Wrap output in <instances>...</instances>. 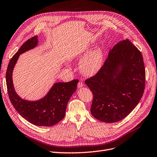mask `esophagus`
Listing matches in <instances>:
<instances>
[{"label": "esophagus", "instance_id": "esophagus-1", "mask_svg": "<svg viewBox=\"0 0 157 157\" xmlns=\"http://www.w3.org/2000/svg\"><path fill=\"white\" fill-rule=\"evenodd\" d=\"M83 86H84V83L82 82H81V81H79L78 83V88H80L83 87Z\"/></svg>", "mask_w": 157, "mask_h": 157}]
</instances>
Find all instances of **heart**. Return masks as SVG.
Here are the masks:
<instances>
[{"label": "heart", "mask_w": 157, "mask_h": 157, "mask_svg": "<svg viewBox=\"0 0 157 157\" xmlns=\"http://www.w3.org/2000/svg\"><path fill=\"white\" fill-rule=\"evenodd\" d=\"M104 52L101 47L95 48L86 56L80 64V70L86 76H92L98 72L102 66Z\"/></svg>", "instance_id": "obj_1"}]
</instances>
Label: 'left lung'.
<instances>
[{"label": "left lung", "mask_w": 157, "mask_h": 157, "mask_svg": "<svg viewBox=\"0 0 157 157\" xmlns=\"http://www.w3.org/2000/svg\"><path fill=\"white\" fill-rule=\"evenodd\" d=\"M145 82L141 52L128 39L118 42L99 71L85 80L94 96L91 114L102 122L121 121L138 104Z\"/></svg>", "instance_id": "8db88e82"}]
</instances>
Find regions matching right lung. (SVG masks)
Instances as JSON below:
<instances>
[{"label": "right lung", "mask_w": 157, "mask_h": 157, "mask_svg": "<svg viewBox=\"0 0 157 157\" xmlns=\"http://www.w3.org/2000/svg\"><path fill=\"white\" fill-rule=\"evenodd\" d=\"M37 45V36L25 41L11 59L8 66L6 79L10 100L15 109L29 122L37 126L51 127L60 121L66 114L67 102L77 90V79L53 85L44 98L36 101H26L16 94L12 81V72L21 54Z\"/></svg>", "instance_id": "right-lung-1"}]
</instances>
